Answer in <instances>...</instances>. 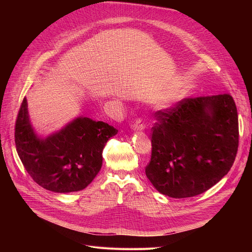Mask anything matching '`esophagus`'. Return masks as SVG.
Instances as JSON below:
<instances>
[{
  "mask_svg": "<svg viewBox=\"0 0 252 252\" xmlns=\"http://www.w3.org/2000/svg\"><path fill=\"white\" fill-rule=\"evenodd\" d=\"M145 127H146V124L142 118H138L135 120L134 123L131 125V128L133 130H144Z\"/></svg>",
  "mask_w": 252,
  "mask_h": 252,
  "instance_id": "obj_1",
  "label": "esophagus"
}]
</instances>
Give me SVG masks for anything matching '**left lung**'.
Segmentation results:
<instances>
[{
	"label": "left lung",
	"mask_w": 252,
	"mask_h": 252,
	"mask_svg": "<svg viewBox=\"0 0 252 252\" xmlns=\"http://www.w3.org/2000/svg\"><path fill=\"white\" fill-rule=\"evenodd\" d=\"M155 117L145 172L158 192L175 199L201 194L230 170L239 147L230 94L185 97Z\"/></svg>",
	"instance_id": "8db88e82"
}]
</instances>
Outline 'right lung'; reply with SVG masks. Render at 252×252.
<instances>
[{"mask_svg": "<svg viewBox=\"0 0 252 252\" xmlns=\"http://www.w3.org/2000/svg\"><path fill=\"white\" fill-rule=\"evenodd\" d=\"M101 121L78 118L60 132L41 140L29 123L27 102L23 100L14 128V141L23 166L41 187L67 193L86 188L102 167V151L117 134Z\"/></svg>", "mask_w": 252, "mask_h": 252, "instance_id": "right-lung-1", "label": "right lung"}]
</instances>
